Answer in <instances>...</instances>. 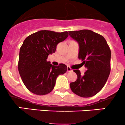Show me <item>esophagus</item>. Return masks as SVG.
I'll use <instances>...</instances> for the list:
<instances>
[{
    "label": "esophagus",
    "instance_id": "esophagus-1",
    "mask_svg": "<svg viewBox=\"0 0 125 125\" xmlns=\"http://www.w3.org/2000/svg\"><path fill=\"white\" fill-rule=\"evenodd\" d=\"M67 71L68 72H73V70H72V69L70 67L68 66V67H67Z\"/></svg>",
    "mask_w": 125,
    "mask_h": 125
}]
</instances>
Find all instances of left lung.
<instances>
[{"label": "left lung", "mask_w": 125, "mask_h": 125, "mask_svg": "<svg viewBox=\"0 0 125 125\" xmlns=\"http://www.w3.org/2000/svg\"><path fill=\"white\" fill-rule=\"evenodd\" d=\"M68 32L79 43V59L88 69L83 75L79 70H74L77 79L71 83V89L82 97H93L103 88L110 74V48L105 39L93 31L82 30Z\"/></svg>", "instance_id": "left-lung-1"}]
</instances>
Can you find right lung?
<instances>
[{"instance_id": "obj_1", "label": "right lung", "mask_w": 125, "mask_h": 125, "mask_svg": "<svg viewBox=\"0 0 125 125\" xmlns=\"http://www.w3.org/2000/svg\"><path fill=\"white\" fill-rule=\"evenodd\" d=\"M68 36L67 31L42 30L25 39L20 49L18 70L24 85L31 93L39 95L48 94L54 88L57 77L66 72L65 64L54 66L46 59Z\"/></svg>"}]
</instances>
